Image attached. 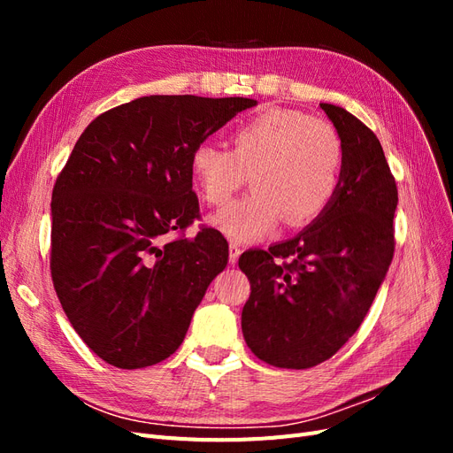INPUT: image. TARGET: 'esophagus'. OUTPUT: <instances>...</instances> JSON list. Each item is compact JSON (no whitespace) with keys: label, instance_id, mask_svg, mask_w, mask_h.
<instances>
[{"label":"esophagus","instance_id":"1","mask_svg":"<svg viewBox=\"0 0 453 453\" xmlns=\"http://www.w3.org/2000/svg\"><path fill=\"white\" fill-rule=\"evenodd\" d=\"M242 255V248L236 242H230V265H236Z\"/></svg>","mask_w":453,"mask_h":453}]
</instances>
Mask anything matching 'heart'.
<instances>
[{"label":"heart","instance_id":"b5f03b06","mask_svg":"<svg viewBox=\"0 0 453 453\" xmlns=\"http://www.w3.org/2000/svg\"><path fill=\"white\" fill-rule=\"evenodd\" d=\"M230 145L200 143L190 155V173L211 208H225L250 175L253 193L215 217L230 238H263L281 219L304 226L333 203L344 143L331 122L296 109H266L232 130Z\"/></svg>","mask_w":453,"mask_h":453}]
</instances>
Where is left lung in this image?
<instances>
[{"instance_id": "1", "label": "left lung", "mask_w": 453, "mask_h": 453, "mask_svg": "<svg viewBox=\"0 0 453 453\" xmlns=\"http://www.w3.org/2000/svg\"><path fill=\"white\" fill-rule=\"evenodd\" d=\"M344 143L338 193L298 236L245 251L251 283L242 331L260 361L310 368L361 326L395 253V177L376 134L344 107L321 104Z\"/></svg>"}]
</instances>
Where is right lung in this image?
<instances>
[{"label": "right lung", "instance_id": "add662e5", "mask_svg": "<svg viewBox=\"0 0 453 453\" xmlns=\"http://www.w3.org/2000/svg\"><path fill=\"white\" fill-rule=\"evenodd\" d=\"M255 104L143 96L81 134L52 188L50 276L75 333L105 363L143 368L181 346L228 263L219 230L185 238L200 219L190 155Z\"/></svg>", "mask_w": 453, "mask_h": 453}]
</instances>
